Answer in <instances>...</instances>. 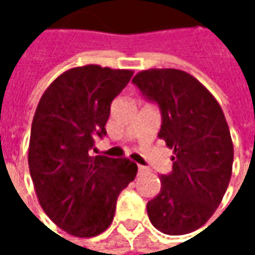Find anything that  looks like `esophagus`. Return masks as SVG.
<instances>
[{
	"label": "esophagus",
	"instance_id": "34e87169",
	"mask_svg": "<svg viewBox=\"0 0 255 255\" xmlns=\"http://www.w3.org/2000/svg\"><path fill=\"white\" fill-rule=\"evenodd\" d=\"M146 171H149V168H147V167L138 165V173H146Z\"/></svg>",
	"mask_w": 255,
	"mask_h": 255
}]
</instances>
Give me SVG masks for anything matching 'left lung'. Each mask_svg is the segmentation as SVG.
<instances>
[{
    "label": "left lung",
    "mask_w": 255,
    "mask_h": 255,
    "mask_svg": "<svg viewBox=\"0 0 255 255\" xmlns=\"http://www.w3.org/2000/svg\"><path fill=\"white\" fill-rule=\"evenodd\" d=\"M132 82L156 102L162 126L158 137L173 150V171L147 202L150 223L165 235H186L204 226L229 186L233 143L216 97L190 74L147 69Z\"/></svg>",
    "instance_id": "1"
}]
</instances>
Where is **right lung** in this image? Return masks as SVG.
I'll list each match as a JSON object with an SVG mask.
<instances>
[{
  "label": "right lung",
  "mask_w": 255,
  "mask_h": 255,
  "mask_svg": "<svg viewBox=\"0 0 255 255\" xmlns=\"http://www.w3.org/2000/svg\"><path fill=\"white\" fill-rule=\"evenodd\" d=\"M129 69L72 68L44 91L30 128L29 173L44 213L78 238L97 236L115 216L118 195L137 174L128 158L91 156L106 134L112 100L132 77Z\"/></svg>",
  "instance_id": "1"
}]
</instances>
